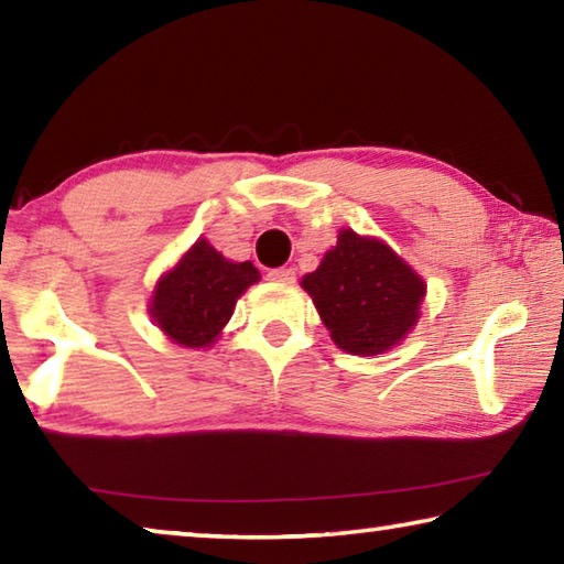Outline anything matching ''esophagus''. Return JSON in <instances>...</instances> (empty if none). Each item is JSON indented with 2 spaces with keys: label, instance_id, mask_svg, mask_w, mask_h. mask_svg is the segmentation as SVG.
Masks as SVG:
<instances>
[{
  "label": "esophagus",
  "instance_id": "1",
  "mask_svg": "<svg viewBox=\"0 0 564 564\" xmlns=\"http://www.w3.org/2000/svg\"><path fill=\"white\" fill-rule=\"evenodd\" d=\"M269 281H273V283H281V285H291L293 281H295V271L293 269H273V271H269Z\"/></svg>",
  "mask_w": 564,
  "mask_h": 564
}]
</instances>
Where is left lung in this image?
Segmentation results:
<instances>
[{
  "mask_svg": "<svg viewBox=\"0 0 564 564\" xmlns=\"http://www.w3.org/2000/svg\"><path fill=\"white\" fill-rule=\"evenodd\" d=\"M330 340L368 358L400 346L415 328L427 285L386 241L340 228L321 265L301 279Z\"/></svg>",
  "mask_w": 564,
  "mask_h": 564,
  "instance_id": "8db88e82",
  "label": "left lung"
}]
</instances>
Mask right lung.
Returning a JSON list of instances; mask_svg holds the SVG:
<instances>
[{"label":"right lung","mask_w":564,"mask_h":564,"mask_svg":"<svg viewBox=\"0 0 564 564\" xmlns=\"http://www.w3.org/2000/svg\"><path fill=\"white\" fill-rule=\"evenodd\" d=\"M261 273L251 261L236 263L198 241L161 273L149 299V316L169 340L184 348H212L231 321L236 301Z\"/></svg>","instance_id":"1"}]
</instances>
